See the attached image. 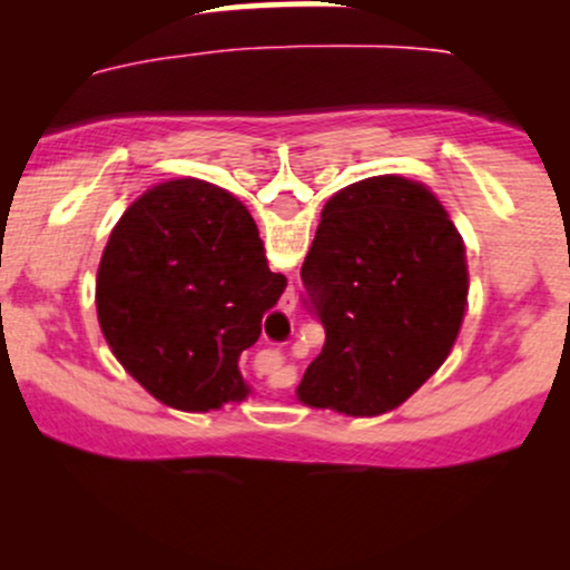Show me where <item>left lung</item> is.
<instances>
[{"label":"left lung","mask_w":570,"mask_h":570,"mask_svg":"<svg viewBox=\"0 0 570 570\" xmlns=\"http://www.w3.org/2000/svg\"><path fill=\"white\" fill-rule=\"evenodd\" d=\"M299 276L326 340L297 399L351 417L407 402L450 356L469 305L466 246L448 208L396 174L326 200Z\"/></svg>","instance_id":"8db88e82"}]
</instances>
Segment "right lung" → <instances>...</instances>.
Listing matches in <instances>:
<instances>
[{
    "label": "right lung",
    "instance_id": "1",
    "mask_svg": "<svg viewBox=\"0 0 570 570\" xmlns=\"http://www.w3.org/2000/svg\"><path fill=\"white\" fill-rule=\"evenodd\" d=\"M284 289L244 203L203 179H168L109 233L96 313L136 383L174 410L208 412L252 394L238 358Z\"/></svg>",
    "mask_w": 570,
    "mask_h": 570
}]
</instances>
